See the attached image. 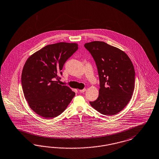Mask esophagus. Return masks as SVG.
Masks as SVG:
<instances>
[{"label":"esophagus","mask_w":159,"mask_h":159,"mask_svg":"<svg viewBox=\"0 0 159 159\" xmlns=\"http://www.w3.org/2000/svg\"><path fill=\"white\" fill-rule=\"evenodd\" d=\"M86 90V89H82V90H79V92H80V93H83V92H84Z\"/></svg>","instance_id":"34e87169"}]
</instances>
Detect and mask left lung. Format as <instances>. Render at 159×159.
Returning a JSON list of instances; mask_svg holds the SVG:
<instances>
[{"label": "left lung", "mask_w": 159, "mask_h": 159, "mask_svg": "<svg viewBox=\"0 0 159 159\" xmlns=\"http://www.w3.org/2000/svg\"><path fill=\"white\" fill-rule=\"evenodd\" d=\"M98 69L100 89L97 99L89 102L102 114L114 115L126 107L133 95L135 70L131 60L121 50L102 41L86 43Z\"/></svg>", "instance_id": "8db88e82"}]
</instances>
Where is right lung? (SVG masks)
Returning <instances> with one entry per match:
<instances>
[{
    "label": "right lung",
    "mask_w": 159,
    "mask_h": 159,
    "mask_svg": "<svg viewBox=\"0 0 159 159\" xmlns=\"http://www.w3.org/2000/svg\"><path fill=\"white\" fill-rule=\"evenodd\" d=\"M77 50L76 43L48 45L26 60L21 84L25 98L36 114L45 118L56 117L75 96V92L57 80L62 76L64 64Z\"/></svg>",
    "instance_id": "add662e5"
}]
</instances>
